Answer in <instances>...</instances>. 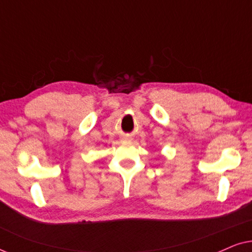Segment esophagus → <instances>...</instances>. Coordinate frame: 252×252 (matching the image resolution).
<instances>
[{
	"mask_svg": "<svg viewBox=\"0 0 252 252\" xmlns=\"http://www.w3.org/2000/svg\"><path fill=\"white\" fill-rule=\"evenodd\" d=\"M125 140L128 141V140H129V137H128V136H126V137H125Z\"/></svg>",
	"mask_w": 252,
	"mask_h": 252,
	"instance_id": "obj_1",
	"label": "esophagus"
}]
</instances>
